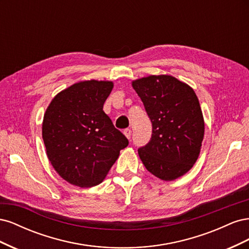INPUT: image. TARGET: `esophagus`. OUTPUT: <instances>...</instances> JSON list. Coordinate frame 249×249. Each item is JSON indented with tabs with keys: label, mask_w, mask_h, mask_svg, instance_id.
<instances>
[{
	"label": "esophagus",
	"mask_w": 249,
	"mask_h": 249,
	"mask_svg": "<svg viewBox=\"0 0 249 249\" xmlns=\"http://www.w3.org/2000/svg\"><path fill=\"white\" fill-rule=\"evenodd\" d=\"M124 134L125 135V137H126L127 139H130V138H131V135H132V131H131L130 129H125V130L124 131Z\"/></svg>",
	"instance_id": "esophagus-1"
}]
</instances>
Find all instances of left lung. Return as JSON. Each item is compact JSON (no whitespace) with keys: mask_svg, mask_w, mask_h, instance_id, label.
Masks as SVG:
<instances>
[{"mask_svg":"<svg viewBox=\"0 0 249 249\" xmlns=\"http://www.w3.org/2000/svg\"><path fill=\"white\" fill-rule=\"evenodd\" d=\"M132 85L153 125L152 138L138 149L143 165L163 180L184 176L196 162L205 134L194 90L167 74L138 79Z\"/></svg>","mask_w":249,"mask_h":249,"instance_id":"obj_1","label":"left lung"}]
</instances>
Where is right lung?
Segmentation results:
<instances>
[{
  "label": "right lung",
  "mask_w": 249,
  "mask_h": 249,
  "mask_svg": "<svg viewBox=\"0 0 249 249\" xmlns=\"http://www.w3.org/2000/svg\"><path fill=\"white\" fill-rule=\"evenodd\" d=\"M110 81H83L58 93L44 113L42 139L53 167L81 188L99 185L129 140L104 112Z\"/></svg>",
  "instance_id": "1"
}]
</instances>
